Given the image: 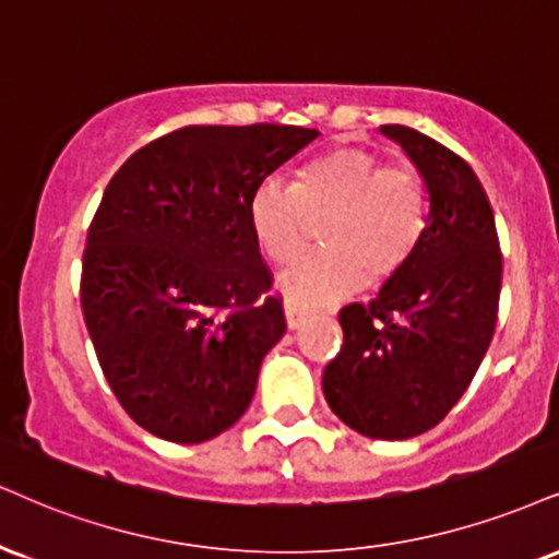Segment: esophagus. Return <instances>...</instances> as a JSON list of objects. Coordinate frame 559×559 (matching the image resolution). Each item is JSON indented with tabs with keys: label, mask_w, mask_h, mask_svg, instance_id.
<instances>
[{
	"label": "esophagus",
	"mask_w": 559,
	"mask_h": 559,
	"mask_svg": "<svg viewBox=\"0 0 559 559\" xmlns=\"http://www.w3.org/2000/svg\"><path fill=\"white\" fill-rule=\"evenodd\" d=\"M311 313H313V308L308 306L306 300H300V298L285 300V316H287V326L290 329H300Z\"/></svg>",
	"instance_id": "1"
}]
</instances>
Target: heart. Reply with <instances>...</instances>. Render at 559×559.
Segmentation results:
<instances>
[{
    "instance_id": "heart-1",
    "label": "heart",
    "mask_w": 559,
    "mask_h": 559,
    "mask_svg": "<svg viewBox=\"0 0 559 559\" xmlns=\"http://www.w3.org/2000/svg\"><path fill=\"white\" fill-rule=\"evenodd\" d=\"M326 248L282 274L287 298L326 302L365 282L396 277L427 230V191L415 168L385 165L362 147H334L295 170L293 186L266 181L248 199V225L261 253L287 264L306 246L308 219H321Z\"/></svg>"
}]
</instances>
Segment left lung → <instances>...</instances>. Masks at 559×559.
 Instances as JSON below:
<instances>
[{
	"label": "left lung",
	"mask_w": 559,
	"mask_h": 559,
	"mask_svg": "<svg viewBox=\"0 0 559 559\" xmlns=\"http://www.w3.org/2000/svg\"><path fill=\"white\" fill-rule=\"evenodd\" d=\"M381 132L425 178L427 230L376 300L340 311L344 344L323 370V396L360 436L406 440L436 427L469 389L498 323L502 253L472 165L417 129Z\"/></svg>",
	"instance_id": "left-lung-1"
}]
</instances>
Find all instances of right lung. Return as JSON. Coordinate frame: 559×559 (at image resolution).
I'll list each match as a JSON object with an SVG mask.
<instances>
[{"instance_id": "obj_1", "label": "right lung", "mask_w": 559, "mask_h": 559, "mask_svg": "<svg viewBox=\"0 0 559 559\" xmlns=\"http://www.w3.org/2000/svg\"><path fill=\"white\" fill-rule=\"evenodd\" d=\"M316 136L285 123L183 127L108 183L82 257V313L108 385L153 436L204 443L251 404L287 326L248 199Z\"/></svg>"}]
</instances>
